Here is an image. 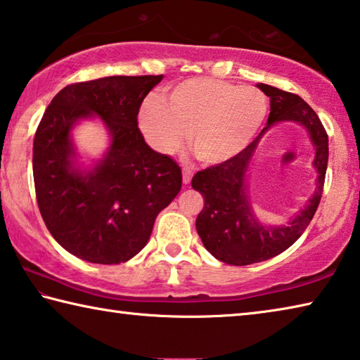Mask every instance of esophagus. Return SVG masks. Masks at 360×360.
<instances>
[{"instance_id": "obj_1", "label": "esophagus", "mask_w": 360, "mask_h": 360, "mask_svg": "<svg viewBox=\"0 0 360 360\" xmlns=\"http://www.w3.org/2000/svg\"><path fill=\"white\" fill-rule=\"evenodd\" d=\"M191 181H192V169L182 168V182L187 186V184H191Z\"/></svg>"}]
</instances>
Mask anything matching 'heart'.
Returning a JSON list of instances; mask_svg holds the SVG:
<instances>
[{"instance_id": "b5f03b06", "label": "heart", "mask_w": 360, "mask_h": 360, "mask_svg": "<svg viewBox=\"0 0 360 360\" xmlns=\"http://www.w3.org/2000/svg\"><path fill=\"white\" fill-rule=\"evenodd\" d=\"M266 111V96L259 89L195 77L176 85L165 100L146 101L139 127L148 143L162 154L178 150L188 133L195 157L219 165L251 144Z\"/></svg>"}]
</instances>
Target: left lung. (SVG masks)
Listing matches in <instances>:
<instances>
[{
	"mask_svg": "<svg viewBox=\"0 0 360 360\" xmlns=\"http://www.w3.org/2000/svg\"><path fill=\"white\" fill-rule=\"evenodd\" d=\"M257 87L270 96V115L265 129L241 154L198 172L192 178V187L205 198L203 210L195 222L200 238L208 252L229 265L257 264L294 245L318 210L326 181L328 138L318 114L298 95L266 84H257ZM281 121L298 123L309 131L316 149L314 166L319 179L314 197L288 224L264 226L255 216L248 197L247 172L259 139Z\"/></svg>",
	"mask_w": 360,
	"mask_h": 360,
	"instance_id": "1",
	"label": "left lung"
}]
</instances>
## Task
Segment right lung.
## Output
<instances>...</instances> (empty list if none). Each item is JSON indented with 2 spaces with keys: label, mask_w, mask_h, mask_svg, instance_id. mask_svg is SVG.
Wrapping results in <instances>:
<instances>
[{
  "label": "right lung",
  "mask_w": 360,
  "mask_h": 360,
  "mask_svg": "<svg viewBox=\"0 0 360 360\" xmlns=\"http://www.w3.org/2000/svg\"><path fill=\"white\" fill-rule=\"evenodd\" d=\"M160 76H109L66 85L53 96L33 141L36 200L60 246L92 264L130 260L148 245L158 212L182 186L172 157L146 144L138 129L143 100ZM98 117L110 146L81 167L72 129Z\"/></svg>",
  "instance_id": "1"
}]
</instances>
